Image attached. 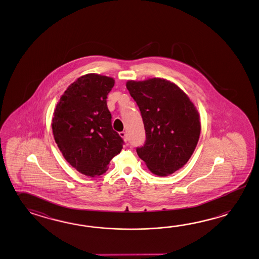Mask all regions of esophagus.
<instances>
[{
    "instance_id": "esophagus-1",
    "label": "esophagus",
    "mask_w": 259,
    "mask_h": 259,
    "mask_svg": "<svg viewBox=\"0 0 259 259\" xmlns=\"http://www.w3.org/2000/svg\"><path fill=\"white\" fill-rule=\"evenodd\" d=\"M120 136H121V138H123V140L127 142V140H128V138H127L126 133L124 132V131H122V132H120Z\"/></svg>"
}]
</instances>
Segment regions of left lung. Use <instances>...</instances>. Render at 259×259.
I'll return each instance as SVG.
<instances>
[{"label":"left lung","instance_id":"left-lung-1","mask_svg":"<svg viewBox=\"0 0 259 259\" xmlns=\"http://www.w3.org/2000/svg\"><path fill=\"white\" fill-rule=\"evenodd\" d=\"M127 89L143 119L146 141L137 152L151 172L165 177L190 160L201 134L199 113L178 85L153 78L129 80Z\"/></svg>","mask_w":259,"mask_h":259}]
</instances>
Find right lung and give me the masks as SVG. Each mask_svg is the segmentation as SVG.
<instances>
[{
  "label": "right lung",
  "instance_id": "right-lung-1",
  "mask_svg": "<svg viewBox=\"0 0 259 259\" xmlns=\"http://www.w3.org/2000/svg\"><path fill=\"white\" fill-rule=\"evenodd\" d=\"M113 87L112 78L83 75L64 92L54 112L53 134L58 149L71 166L87 177L106 172L124 143L112 128L107 106Z\"/></svg>",
  "mask_w": 259,
  "mask_h": 259
}]
</instances>
